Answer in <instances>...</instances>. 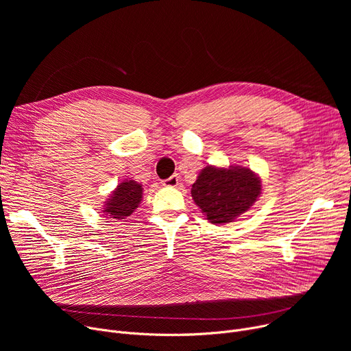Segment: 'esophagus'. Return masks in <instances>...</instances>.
I'll use <instances>...</instances> for the list:
<instances>
[{
    "mask_svg": "<svg viewBox=\"0 0 351 351\" xmlns=\"http://www.w3.org/2000/svg\"><path fill=\"white\" fill-rule=\"evenodd\" d=\"M163 185H165V186H169V188L178 186V185H179V176H178V175H172L171 178L165 179V180H163Z\"/></svg>",
    "mask_w": 351,
    "mask_h": 351,
    "instance_id": "esophagus-1",
    "label": "esophagus"
}]
</instances>
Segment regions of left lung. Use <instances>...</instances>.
I'll use <instances>...</instances> for the list:
<instances>
[{"label":"left lung","instance_id":"left-lung-1","mask_svg":"<svg viewBox=\"0 0 351 351\" xmlns=\"http://www.w3.org/2000/svg\"><path fill=\"white\" fill-rule=\"evenodd\" d=\"M262 183L242 166L202 169L192 185V197L210 223H229L245 213L261 196Z\"/></svg>","mask_w":351,"mask_h":351}]
</instances>
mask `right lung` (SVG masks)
Segmentation results:
<instances>
[{
	"instance_id": "1",
	"label": "right lung",
	"mask_w": 351,
	"mask_h": 351,
	"mask_svg": "<svg viewBox=\"0 0 351 351\" xmlns=\"http://www.w3.org/2000/svg\"><path fill=\"white\" fill-rule=\"evenodd\" d=\"M142 186L135 180H125L117 186L105 202V213L112 219H125L132 215L142 200Z\"/></svg>"
}]
</instances>
